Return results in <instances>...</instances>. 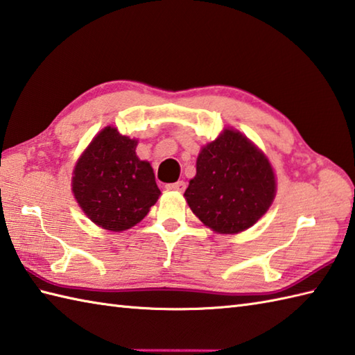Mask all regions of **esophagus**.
I'll return each instance as SVG.
<instances>
[{
    "instance_id": "34e87169",
    "label": "esophagus",
    "mask_w": 355,
    "mask_h": 355,
    "mask_svg": "<svg viewBox=\"0 0 355 355\" xmlns=\"http://www.w3.org/2000/svg\"><path fill=\"white\" fill-rule=\"evenodd\" d=\"M185 187H187V184L184 182V180H178V182H175V184L167 185L168 190H175V191H184Z\"/></svg>"
}]
</instances>
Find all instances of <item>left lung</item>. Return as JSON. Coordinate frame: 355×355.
Returning a JSON list of instances; mask_svg holds the SVG:
<instances>
[{"instance_id":"left-lung-1","label":"left lung","mask_w":355,"mask_h":355,"mask_svg":"<svg viewBox=\"0 0 355 355\" xmlns=\"http://www.w3.org/2000/svg\"><path fill=\"white\" fill-rule=\"evenodd\" d=\"M191 211L220 234H237L262 218L276 196L271 164L247 136L225 128L200 150L185 190Z\"/></svg>"}]
</instances>
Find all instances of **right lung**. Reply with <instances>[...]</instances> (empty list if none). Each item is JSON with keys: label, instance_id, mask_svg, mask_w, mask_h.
Instances as JSON below:
<instances>
[{"label": "right lung", "instance_id": "obj_1", "mask_svg": "<svg viewBox=\"0 0 355 355\" xmlns=\"http://www.w3.org/2000/svg\"><path fill=\"white\" fill-rule=\"evenodd\" d=\"M136 139L105 127L78 159L71 191L87 218L108 231H124L146 218L161 194Z\"/></svg>", "mask_w": 355, "mask_h": 355}]
</instances>
